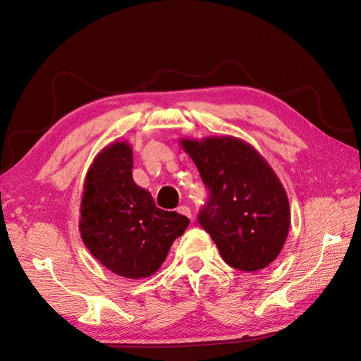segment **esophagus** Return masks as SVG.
Listing matches in <instances>:
<instances>
[{"mask_svg":"<svg viewBox=\"0 0 361 361\" xmlns=\"http://www.w3.org/2000/svg\"><path fill=\"white\" fill-rule=\"evenodd\" d=\"M178 212L182 214V215H185V216L191 218V209H190L188 206H179V207H178Z\"/></svg>","mask_w":361,"mask_h":361,"instance_id":"1","label":"esophagus"}]
</instances>
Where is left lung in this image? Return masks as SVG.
I'll return each mask as SVG.
<instances>
[{"label": "left lung", "mask_w": 361, "mask_h": 361, "mask_svg": "<svg viewBox=\"0 0 361 361\" xmlns=\"http://www.w3.org/2000/svg\"><path fill=\"white\" fill-rule=\"evenodd\" d=\"M199 169L209 200L199 223L227 265L253 272L280 255L290 227L288 194L268 161L232 135L180 138Z\"/></svg>", "instance_id": "obj_1"}]
</instances>
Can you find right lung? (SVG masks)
<instances>
[{
    "label": "right lung",
    "mask_w": 361,
    "mask_h": 361,
    "mask_svg": "<svg viewBox=\"0 0 361 361\" xmlns=\"http://www.w3.org/2000/svg\"><path fill=\"white\" fill-rule=\"evenodd\" d=\"M133 147L114 141L102 149L85 174L80 232L101 264L125 279L154 276L174 239L190 220L157 207L133 179Z\"/></svg>",
    "instance_id": "add662e5"
}]
</instances>
